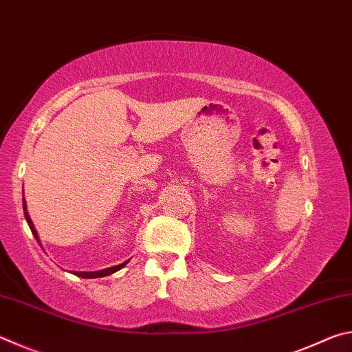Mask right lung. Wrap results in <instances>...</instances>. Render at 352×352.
Here are the masks:
<instances>
[{"mask_svg":"<svg viewBox=\"0 0 352 352\" xmlns=\"http://www.w3.org/2000/svg\"><path fill=\"white\" fill-rule=\"evenodd\" d=\"M23 211H25V219H26V222H28V225H29V228H31V231H32L34 237H35V239H37V242H38V243H41V242H40V237H38V233H37V230H35V226H34V223H32V220H31V217H29L28 205H26V200H25V197H23ZM127 262H129V261L122 262V264H119V265H113V267H109V269L98 270V272H74V275L80 276V278H87V279L109 276V275H111V273H115V272H118V270H121L124 265H127Z\"/></svg>","mask_w":352,"mask_h":352,"instance_id":"1","label":"right lung"}]
</instances>
